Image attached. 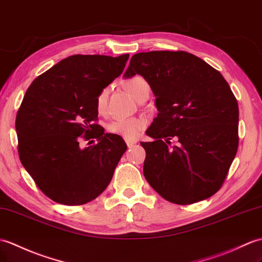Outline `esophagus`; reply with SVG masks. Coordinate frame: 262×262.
<instances>
[{
	"label": "esophagus",
	"mask_w": 262,
	"mask_h": 262,
	"mask_svg": "<svg viewBox=\"0 0 262 262\" xmlns=\"http://www.w3.org/2000/svg\"><path fill=\"white\" fill-rule=\"evenodd\" d=\"M126 144H127V147L130 148V147H133L134 144H136V142L135 141H127L126 139Z\"/></svg>",
	"instance_id": "1"
}]
</instances>
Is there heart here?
I'll return each instance as SVG.
<instances>
[{
    "label": "heart",
    "mask_w": 262,
    "mask_h": 262,
    "mask_svg": "<svg viewBox=\"0 0 262 262\" xmlns=\"http://www.w3.org/2000/svg\"><path fill=\"white\" fill-rule=\"evenodd\" d=\"M125 88L134 97V98L137 99L143 93L149 91V84L143 77L134 76L129 78L128 80L125 81ZM107 98H108V88H105L100 91L96 99V107H97V111L99 113L103 112V109H105ZM144 126H145V123L142 119L127 118V119L113 120L112 123H109L108 129L114 134L121 135L126 139H135L138 136L139 132L144 128Z\"/></svg>",
    "instance_id": "heart-1"
}]
</instances>
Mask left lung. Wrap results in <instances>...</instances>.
Segmentation results:
<instances>
[{
  "label": "left lung",
  "instance_id": "obj_1",
  "mask_svg": "<svg viewBox=\"0 0 262 262\" xmlns=\"http://www.w3.org/2000/svg\"><path fill=\"white\" fill-rule=\"evenodd\" d=\"M141 75L155 96L157 117L141 143L144 176L162 198L191 204L221 187L238 150L239 107L223 76L185 51L134 54L125 79ZM175 137L178 146L168 147Z\"/></svg>",
  "mask_w": 262,
  "mask_h": 262
}]
</instances>
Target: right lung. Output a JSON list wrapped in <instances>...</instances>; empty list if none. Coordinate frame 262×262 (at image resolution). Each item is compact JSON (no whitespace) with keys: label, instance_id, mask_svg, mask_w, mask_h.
<instances>
[{"label":"right lung","instance_id":"add662e5","mask_svg":"<svg viewBox=\"0 0 262 262\" xmlns=\"http://www.w3.org/2000/svg\"><path fill=\"white\" fill-rule=\"evenodd\" d=\"M128 58L76 54L36 77L28 88L15 120L20 161L54 202L84 204L111 183L127 145L94 124L96 99L121 75ZM80 138H96L97 144L81 148Z\"/></svg>","mask_w":262,"mask_h":262}]
</instances>
